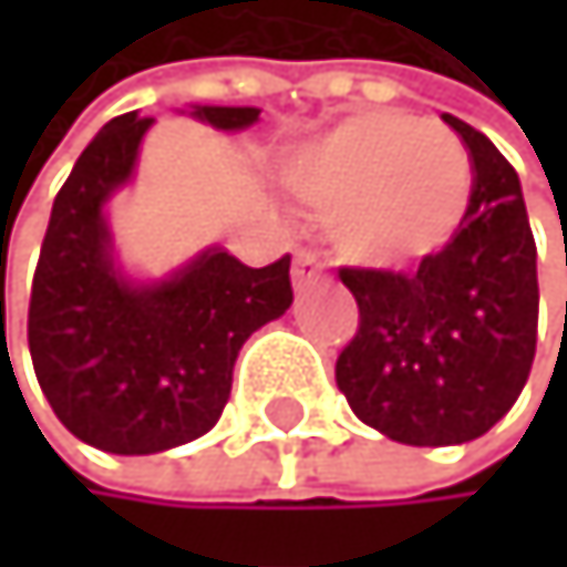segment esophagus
Here are the masks:
<instances>
[{
	"label": "esophagus",
	"instance_id": "esophagus-1",
	"mask_svg": "<svg viewBox=\"0 0 567 567\" xmlns=\"http://www.w3.org/2000/svg\"><path fill=\"white\" fill-rule=\"evenodd\" d=\"M322 275H326V265H322L319 251L299 248V251H296V261H292V281H296V289L312 286V281H319Z\"/></svg>",
	"mask_w": 567,
	"mask_h": 567
}]
</instances>
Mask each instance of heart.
Wrapping results in <instances>:
<instances>
[{"mask_svg":"<svg viewBox=\"0 0 567 567\" xmlns=\"http://www.w3.org/2000/svg\"><path fill=\"white\" fill-rule=\"evenodd\" d=\"M286 183L319 214H337L343 255L401 268L452 237L470 204L473 169L445 125L367 112L299 148Z\"/></svg>","mask_w":567,"mask_h":567,"instance_id":"heart-1","label":"heart"}]
</instances>
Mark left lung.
Listing matches in <instances>:
<instances>
[{"mask_svg":"<svg viewBox=\"0 0 567 567\" xmlns=\"http://www.w3.org/2000/svg\"><path fill=\"white\" fill-rule=\"evenodd\" d=\"M473 186L466 214L419 271L340 268L357 333L337 357L353 415L404 445H460L489 432L527 384L537 347V248L520 179L455 115Z\"/></svg>","mask_w":567,"mask_h":567,"instance_id":"left-lung-1","label":"left lung"}]
</instances>
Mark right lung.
Returning <instances> with one entry per match:
<instances>
[{"label": "right lung", "mask_w": 567, "mask_h": 567, "mask_svg": "<svg viewBox=\"0 0 567 567\" xmlns=\"http://www.w3.org/2000/svg\"><path fill=\"white\" fill-rule=\"evenodd\" d=\"M193 115L245 128L258 122V107ZM148 122L118 115L81 152L53 200L27 319L53 415L115 455L163 452L210 432L230 398L237 350L292 306L289 255L248 268L227 251H207L152 289L115 275L101 207L128 179Z\"/></svg>", "instance_id": "add662e5"}]
</instances>
